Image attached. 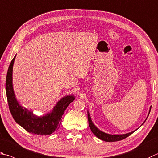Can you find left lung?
<instances>
[{
    "label": "left lung",
    "instance_id": "8db88e82",
    "mask_svg": "<svg viewBox=\"0 0 158 158\" xmlns=\"http://www.w3.org/2000/svg\"><path fill=\"white\" fill-rule=\"evenodd\" d=\"M151 109V107H150V108H149L148 114V115H147V119L148 118V117L149 115V113H150ZM88 119L89 127H90V130L92 131V133H93L94 135H95L97 137V138H99V139H102V140H103V141H105V142H117V141H119V140H122L123 139H125L126 137H128L129 135H131L132 133H133V132H135V131L137 130V129H136V130H135L133 131H131V132H130V133H126V134H119V135H117H117L108 134V133H104V132H103L102 131H100L99 129L93 124V121H92V119H91L90 113H89L88 110ZM147 119H145V121H146V120H147ZM145 121L143 122V124H144V123L145 122ZM141 126H140V127H141Z\"/></svg>",
    "mask_w": 158,
    "mask_h": 158
}]
</instances>
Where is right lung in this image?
I'll use <instances>...</instances> for the list:
<instances>
[{"instance_id":"1","label":"right lung","mask_w":158,"mask_h":158,"mask_svg":"<svg viewBox=\"0 0 158 158\" xmlns=\"http://www.w3.org/2000/svg\"><path fill=\"white\" fill-rule=\"evenodd\" d=\"M16 56V54L10 63L5 83L8 105L11 115L17 124L29 133L40 135H48L53 133L59 129L65 109L75 97L73 94L62 97L50 111L40 116L34 114L31 110L23 106L17 100L13 88L12 72Z\"/></svg>"}]
</instances>
